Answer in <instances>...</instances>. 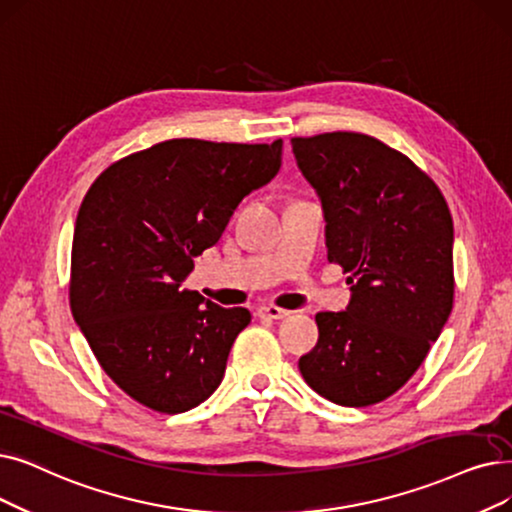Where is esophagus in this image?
Returning <instances> with one entry per match:
<instances>
[{
	"label": "esophagus",
	"instance_id": "obj_1",
	"mask_svg": "<svg viewBox=\"0 0 512 512\" xmlns=\"http://www.w3.org/2000/svg\"><path fill=\"white\" fill-rule=\"evenodd\" d=\"M257 316L263 318V320H282L286 316H291V311L280 309L276 305H263V307L257 309Z\"/></svg>",
	"mask_w": 512,
	"mask_h": 512
}]
</instances>
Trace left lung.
Returning <instances> with one entry per match:
<instances>
[{"mask_svg": "<svg viewBox=\"0 0 512 512\" xmlns=\"http://www.w3.org/2000/svg\"><path fill=\"white\" fill-rule=\"evenodd\" d=\"M316 190L328 261L349 274L345 311H320L305 383L339 406L379 404L427 358L454 301V224L431 177L364 133L293 138Z\"/></svg>", "mask_w": 512, "mask_h": 512, "instance_id": "obj_1", "label": "left lung"}]
</instances>
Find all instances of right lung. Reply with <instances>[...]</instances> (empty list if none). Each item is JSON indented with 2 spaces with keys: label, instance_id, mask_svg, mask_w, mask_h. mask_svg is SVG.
<instances>
[{
  "label": "right lung",
  "instance_id": "obj_1",
  "mask_svg": "<svg viewBox=\"0 0 512 512\" xmlns=\"http://www.w3.org/2000/svg\"><path fill=\"white\" fill-rule=\"evenodd\" d=\"M280 165L282 140L182 138L129 154L87 190L73 236V318L104 372L146 408L186 412L224 379L249 309L221 307L182 282Z\"/></svg>",
  "mask_w": 512,
  "mask_h": 512
}]
</instances>
